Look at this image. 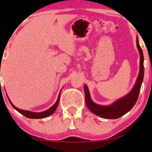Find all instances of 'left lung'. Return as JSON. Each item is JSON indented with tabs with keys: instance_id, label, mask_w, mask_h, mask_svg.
Masks as SVG:
<instances>
[{
	"instance_id": "left-lung-1",
	"label": "left lung",
	"mask_w": 152,
	"mask_h": 152,
	"mask_svg": "<svg viewBox=\"0 0 152 152\" xmlns=\"http://www.w3.org/2000/svg\"><path fill=\"white\" fill-rule=\"evenodd\" d=\"M136 43L140 56V72L134 88L128 95L118 99L110 106L98 105L91 100L88 87L86 86V85H84L85 100H86V106L88 109L95 115L106 119H117L129 111L138 100L141 84L144 77V64H143L144 56H143L142 48L139 45L138 38L136 39Z\"/></svg>"
}]
</instances>
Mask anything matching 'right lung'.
<instances>
[{
  "mask_svg": "<svg viewBox=\"0 0 152 152\" xmlns=\"http://www.w3.org/2000/svg\"><path fill=\"white\" fill-rule=\"evenodd\" d=\"M59 97H60V93H59V97H58L57 100V102H56V103L55 104H54L52 107L50 108L49 109H48V110H46V111H45L43 112H41V113H34V112H31V111H23V110L18 109V108L14 107V106L13 105V104H12L11 102H10L9 98H8V99H9L10 102L12 104V107H13L14 109L16 110V111L19 112L20 113H21L22 115H23L24 116H26V118H28L37 119V118H44L48 117V116L52 115V114H53L54 112L55 111V110L57 109V108L58 107V104H59Z\"/></svg>",
  "mask_w": 152,
  "mask_h": 152,
  "instance_id": "right-lung-1",
  "label": "right lung"
}]
</instances>
